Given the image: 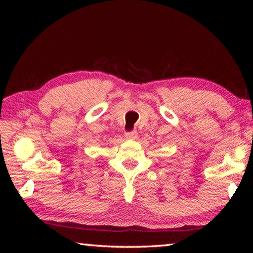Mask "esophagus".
Segmentation results:
<instances>
[{
	"instance_id": "esophagus-1",
	"label": "esophagus",
	"mask_w": 253,
	"mask_h": 253,
	"mask_svg": "<svg viewBox=\"0 0 253 253\" xmlns=\"http://www.w3.org/2000/svg\"><path fill=\"white\" fill-rule=\"evenodd\" d=\"M137 136H138V132L136 130L125 132V137L127 139H135V138H137Z\"/></svg>"
}]
</instances>
